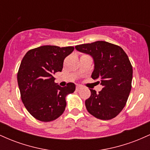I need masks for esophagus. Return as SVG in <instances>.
<instances>
[{
  "label": "esophagus",
  "mask_w": 150,
  "mask_h": 150,
  "mask_svg": "<svg viewBox=\"0 0 150 150\" xmlns=\"http://www.w3.org/2000/svg\"><path fill=\"white\" fill-rule=\"evenodd\" d=\"M81 88H82V87H81L80 85H77L76 86V90L77 91H79Z\"/></svg>",
  "instance_id": "esophagus-1"
}]
</instances>
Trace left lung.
<instances>
[{
    "instance_id": "8db88e82",
    "label": "left lung",
    "mask_w": 150,
    "mask_h": 150,
    "mask_svg": "<svg viewBox=\"0 0 150 150\" xmlns=\"http://www.w3.org/2000/svg\"><path fill=\"white\" fill-rule=\"evenodd\" d=\"M80 52L94 58L92 78L98 79L103 88L99 93L90 89L85 101L88 112L101 120H111L119 114L126 104L132 87V67L123 49L104 41L75 46Z\"/></svg>"
}]
</instances>
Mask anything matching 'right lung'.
I'll list each match as a JSON object with an SVG mask.
<instances>
[{"mask_svg": "<svg viewBox=\"0 0 150 150\" xmlns=\"http://www.w3.org/2000/svg\"><path fill=\"white\" fill-rule=\"evenodd\" d=\"M73 46H42L31 49L22 58L18 72L22 101L36 119L50 122L63 114L65 97L75 90L69 82L64 87L54 82L57 72L63 69V61L73 51Z\"/></svg>", "mask_w": 150, "mask_h": 150, "instance_id": "add662e5", "label": "right lung"}]
</instances>
